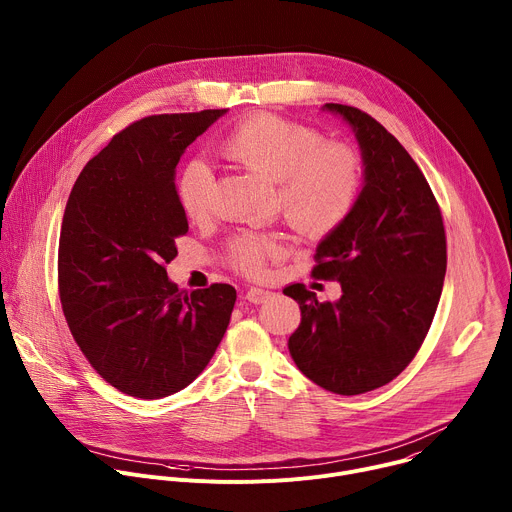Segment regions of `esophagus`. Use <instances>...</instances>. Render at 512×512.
Segmentation results:
<instances>
[{
	"instance_id": "1",
	"label": "esophagus",
	"mask_w": 512,
	"mask_h": 512,
	"mask_svg": "<svg viewBox=\"0 0 512 512\" xmlns=\"http://www.w3.org/2000/svg\"><path fill=\"white\" fill-rule=\"evenodd\" d=\"M251 304H263L271 298V291L263 289V287H249L247 289V296H245Z\"/></svg>"
}]
</instances>
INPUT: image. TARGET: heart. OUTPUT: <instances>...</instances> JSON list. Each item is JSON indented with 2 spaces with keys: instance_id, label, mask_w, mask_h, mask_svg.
<instances>
[{
  "instance_id": "b5f03b06",
  "label": "heart",
  "mask_w": 512,
  "mask_h": 512,
  "mask_svg": "<svg viewBox=\"0 0 512 512\" xmlns=\"http://www.w3.org/2000/svg\"><path fill=\"white\" fill-rule=\"evenodd\" d=\"M221 154L275 184L285 221L302 235H324L352 212L362 188V164L348 145L322 141L302 123L275 115L241 121L221 143ZM212 172L190 164L178 184L180 204L192 221L210 212ZM285 237L277 233H239L231 241V265L251 277L267 271L269 261L285 255Z\"/></svg>"
}]
</instances>
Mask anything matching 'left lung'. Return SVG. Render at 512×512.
Returning <instances> with one entry per match:
<instances>
[{
    "mask_svg": "<svg viewBox=\"0 0 512 512\" xmlns=\"http://www.w3.org/2000/svg\"><path fill=\"white\" fill-rule=\"evenodd\" d=\"M358 141L362 190L352 212L316 249L318 279L342 296L318 302L302 283L283 294L302 310L287 348L298 369L338 395L391 383L417 354L442 296L446 231L440 206L413 158L371 115L326 103Z\"/></svg>",
    "mask_w": 512,
    "mask_h": 512,
    "instance_id": "obj_1",
    "label": "left lung"
}]
</instances>
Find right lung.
Here are the masks:
<instances>
[{"mask_svg": "<svg viewBox=\"0 0 512 512\" xmlns=\"http://www.w3.org/2000/svg\"><path fill=\"white\" fill-rule=\"evenodd\" d=\"M227 109L143 117L119 131L81 172L58 241V291L72 338L91 367L137 399L188 387L221 344L237 291L212 283L192 294L166 263L188 218L176 166Z\"/></svg>", "mask_w": 512, "mask_h": 512, "instance_id": "obj_1", "label": "right lung"}]
</instances>
